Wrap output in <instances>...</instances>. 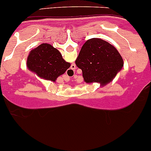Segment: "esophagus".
<instances>
[{
	"instance_id": "34e87169",
	"label": "esophagus",
	"mask_w": 151,
	"mask_h": 151,
	"mask_svg": "<svg viewBox=\"0 0 151 151\" xmlns=\"http://www.w3.org/2000/svg\"><path fill=\"white\" fill-rule=\"evenodd\" d=\"M75 69H76V65H74V64H72V65H71V68L68 70V71H69L70 73H71V74H72V73H74V70H75Z\"/></svg>"
}]
</instances>
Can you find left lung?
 <instances>
[{
  "instance_id": "8db88e82",
  "label": "left lung",
  "mask_w": 151,
  "mask_h": 151,
  "mask_svg": "<svg viewBox=\"0 0 151 151\" xmlns=\"http://www.w3.org/2000/svg\"><path fill=\"white\" fill-rule=\"evenodd\" d=\"M75 63L83 71L86 83L105 86L121 71L124 61L113 45L102 39L91 38L82 46Z\"/></svg>"
}]
</instances>
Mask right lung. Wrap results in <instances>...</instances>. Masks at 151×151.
<instances>
[{
	"mask_svg": "<svg viewBox=\"0 0 151 151\" xmlns=\"http://www.w3.org/2000/svg\"><path fill=\"white\" fill-rule=\"evenodd\" d=\"M26 65L29 70L41 79L55 82L71 66L60 52L49 43H42L30 51Z\"/></svg>",
	"mask_w": 151,
	"mask_h": 151,
	"instance_id": "right-lung-1",
	"label": "right lung"
}]
</instances>
